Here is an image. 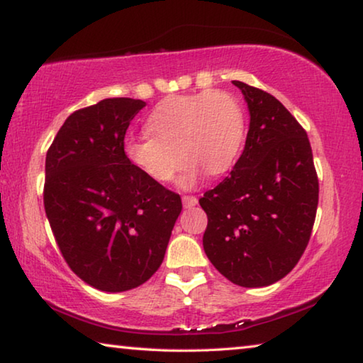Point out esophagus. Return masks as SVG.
<instances>
[{
    "label": "esophagus",
    "mask_w": 363,
    "mask_h": 363,
    "mask_svg": "<svg viewBox=\"0 0 363 363\" xmlns=\"http://www.w3.org/2000/svg\"><path fill=\"white\" fill-rule=\"evenodd\" d=\"M182 203H184V208H194L196 203H199V200H196V196L194 195H184Z\"/></svg>",
    "instance_id": "34e87169"
}]
</instances>
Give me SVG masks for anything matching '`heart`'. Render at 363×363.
Wrapping results in <instances>:
<instances>
[{"label": "heart", "mask_w": 363, "mask_h": 363, "mask_svg": "<svg viewBox=\"0 0 363 363\" xmlns=\"http://www.w3.org/2000/svg\"><path fill=\"white\" fill-rule=\"evenodd\" d=\"M245 113L224 91H201L160 102L145 120L149 136L130 138L123 150L147 179L167 184L177 169L181 189H194L205 174L219 176L237 162L245 139Z\"/></svg>", "instance_id": "obj_1"}]
</instances>
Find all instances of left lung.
Segmentation results:
<instances>
[{
    "mask_svg": "<svg viewBox=\"0 0 363 363\" xmlns=\"http://www.w3.org/2000/svg\"><path fill=\"white\" fill-rule=\"evenodd\" d=\"M250 110V130L230 176L208 190L203 250L232 284L267 286L296 266L309 243L318 179L309 138L284 104L233 82Z\"/></svg>",
    "mask_w": 363,
    "mask_h": 363,
    "instance_id": "obj_1",
    "label": "left lung"
}]
</instances>
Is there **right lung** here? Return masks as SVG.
Segmentation results:
<instances>
[{
	"label": "right lung",
	"mask_w": 363,
	"mask_h": 363,
	"mask_svg": "<svg viewBox=\"0 0 363 363\" xmlns=\"http://www.w3.org/2000/svg\"><path fill=\"white\" fill-rule=\"evenodd\" d=\"M145 107L130 97L73 112L46 153V216L65 262L86 284L118 293L162 266L182 210L179 194L147 179L125 157V134Z\"/></svg>",
	"instance_id": "obj_1"
}]
</instances>
